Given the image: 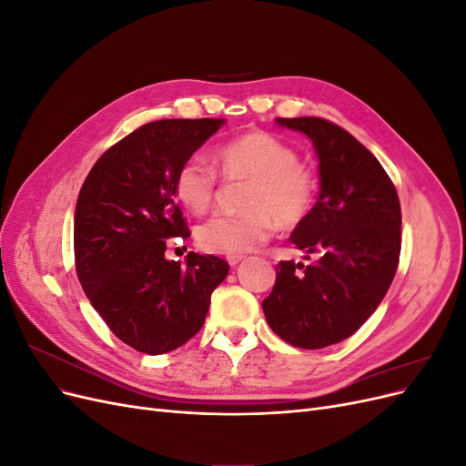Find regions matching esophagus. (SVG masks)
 I'll return each instance as SVG.
<instances>
[{
	"instance_id": "1",
	"label": "esophagus",
	"mask_w": 466,
	"mask_h": 466,
	"mask_svg": "<svg viewBox=\"0 0 466 466\" xmlns=\"http://www.w3.org/2000/svg\"><path fill=\"white\" fill-rule=\"evenodd\" d=\"M243 260H245L243 255H229V257H228V262H229L231 266H237L238 262H243Z\"/></svg>"
}]
</instances>
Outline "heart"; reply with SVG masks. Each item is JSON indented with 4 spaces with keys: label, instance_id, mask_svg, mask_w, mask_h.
Returning <instances> with one entry per match:
<instances>
[{
    "label": "heart",
    "instance_id": "1",
    "mask_svg": "<svg viewBox=\"0 0 466 466\" xmlns=\"http://www.w3.org/2000/svg\"><path fill=\"white\" fill-rule=\"evenodd\" d=\"M219 173L233 182H248L243 190L245 211L218 216L202 223L196 241L206 252L245 255L262 245L274 223L279 229H295L313 211L317 180L299 155L286 142L268 132H248L216 151ZM177 200L196 216L214 206L216 175L198 159L190 157L177 168Z\"/></svg>",
    "mask_w": 466,
    "mask_h": 466
}]
</instances>
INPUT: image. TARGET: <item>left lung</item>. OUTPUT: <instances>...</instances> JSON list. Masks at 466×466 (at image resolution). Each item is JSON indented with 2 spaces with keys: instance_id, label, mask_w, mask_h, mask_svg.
<instances>
[{
  "instance_id": "left-lung-1",
  "label": "left lung",
  "mask_w": 466,
  "mask_h": 466,
  "mask_svg": "<svg viewBox=\"0 0 466 466\" xmlns=\"http://www.w3.org/2000/svg\"><path fill=\"white\" fill-rule=\"evenodd\" d=\"M276 122L305 134L319 157V200L289 237L317 260L303 272L281 260L262 311L281 340L319 350L346 340L383 301L400 257V202L375 155L340 126L315 116Z\"/></svg>"
}]
</instances>
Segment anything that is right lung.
<instances>
[{
    "label": "right lung",
    "instance_id": "right-lung-1",
    "mask_svg": "<svg viewBox=\"0 0 466 466\" xmlns=\"http://www.w3.org/2000/svg\"><path fill=\"white\" fill-rule=\"evenodd\" d=\"M223 118L157 120L106 149L79 190L74 218L76 270L95 311L124 344L159 356L202 329L211 291L229 264L188 252L165 258L167 238H188L175 202L177 168Z\"/></svg>",
    "mask_w": 466,
    "mask_h": 466
}]
</instances>
